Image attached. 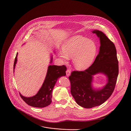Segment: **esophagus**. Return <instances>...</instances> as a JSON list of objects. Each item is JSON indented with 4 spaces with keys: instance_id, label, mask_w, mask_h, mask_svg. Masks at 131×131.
Segmentation results:
<instances>
[{
    "instance_id": "obj_1",
    "label": "esophagus",
    "mask_w": 131,
    "mask_h": 131,
    "mask_svg": "<svg viewBox=\"0 0 131 131\" xmlns=\"http://www.w3.org/2000/svg\"><path fill=\"white\" fill-rule=\"evenodd\" d=\"M70 74H71V71H70V70L69 69H67V71H66V75H67V77H69L70 75Z\"/></svg>"
}]
</instances>
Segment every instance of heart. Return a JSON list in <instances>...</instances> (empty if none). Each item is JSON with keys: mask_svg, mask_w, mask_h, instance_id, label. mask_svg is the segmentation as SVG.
<instances>
[{"mask_svg": "<svg viewBox=\"0 0 131 131\" xmlns=\"http://www.w3.org/2000/svg\"><path fill=\"white\" fill-rule=\"evenodd\" d=\"M98 50L97 43L94 40L82 35H75L66 40L58 56L65 64L68 63L69 58H72L74 67L84 70L94 63Z\"/></svg>", "mask_w": 131, "mask_h": 131, "instance_id": "b5f03b06", "label": "heart"}]
</instances>
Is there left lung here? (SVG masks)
Here are the masks:
<instances>
[{
	"label": "left lung",
	"mask_w": 131,
	"mask_h": 131,
	"mask_svg": "<svg viewBox=\"0 0 131 131\" xmlns=\"http://www.w3.org/2000/svg\"><path fill=\"white\" fill-rule=\"evenodd\" d=\"M100 39L99 54L93 64L82 71H73L69 79L71 94L80 106L90 108L101 105L112 95L116 85L118 72L117 51L114 43L101 31H92ZM102 73L107 78V84L101 89L92 86L93 75Z\"/></svg>",
	"instance_id": "obj_1"
}]
</instances>
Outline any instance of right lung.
<instances>
[{"label":"right lung","instance_id":"add662e5","mask_svg":"<svg viewBox=\"0 0 131 131\" xmlns=\"http://www.w3.org/2000/svg\"><path fill=\"white\" fill-rule=\"evenodd\" d=\"M17 55L18 53L16 54L14 61V72L17 61ZM52 58L51 56L50 64L52 62ZM66 70L67 68L65 65H49L45 80L37 93L34 96L26 97L19 93L21 98L27 104L35 107L42 108L50 105L52 101V90L54 86L59 78L66 75Z\"/></svg>","mask_w":131,"mask_h":131}]
</instances>
